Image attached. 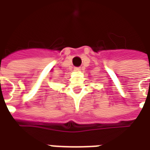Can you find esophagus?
Listing matches in <instances>:
<instances>
[{"label":"esophagus","mask_w":150,"mask_h":150,"mask_svg":"<svg viewBox=\"0 0 150 150\" xmlns=\"http://www.w3.org/2000/svg\"><path fill=\"white\" fill-rule=\"evenodd\" d=\"M81 70H82V69H81V68H79H79H74V71H76V72H79V71H80Z\"/></svg>","instance_id":"esophagus-1"}]
</instances>
